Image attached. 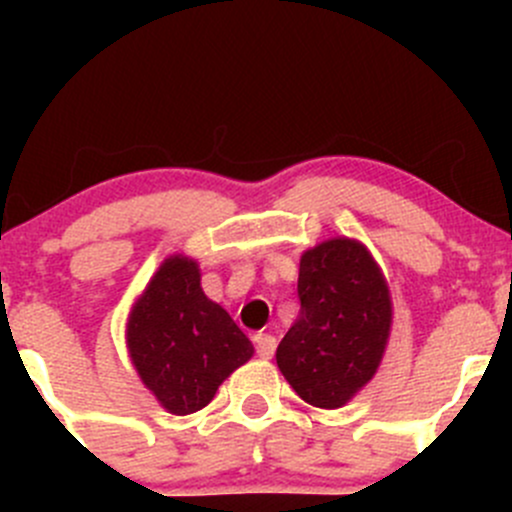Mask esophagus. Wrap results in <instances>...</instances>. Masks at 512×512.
<instances>
[{"label": "esophagus", "instance_id": "34e87169", "mask_svg": "<svg viewBox=\"0 0 512 512\" xmlns=\"http://www.w3.org/2000/svg\"><path fill=\"white\" fill-rule=\"evenodd\" d=\"M255 349L262 359H272L277 349V339L272 334H255Z\"/></svg>", "mask_w": 512, "mask_h": 512}]
</instances>
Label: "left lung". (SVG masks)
Segmentation results:
<instances>
[{
	"label": "left lung",
	"instance_id": "8db88e82",
	"mask_svg": "<svg viewBox=\"0 0 512 512\" xmlns=\"http://www.w3.org/2000/svg\"><path fill=\"white\" fill-rule=\"evenodd\" d=\"M297 319L277 366L297 396L342 409L374 379L389 344L394 302L384 270L354 237H329L299 257Z\"/></svg>",
	"mask_w": 512,
	"mask_h": 512
}]
</instances>
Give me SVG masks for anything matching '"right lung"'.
<instances>
[{
	"label": "right lung",
	"mask_w": 512,
	"mask_h": 512,
	"mask_svg": "<svg viewBox=\"0 0 512 512\" xmlns=\"http://www.w3.org/2000/svg\"><path fill=\"white\" fill-rule=\"evenodd\" d=\"M133 369L168 414L205 409L255 347L200 287V265L170 255L136 297L126 322Z\"/></svg>",
	"instance_id": "right-lung-1"
}]
</instances>
